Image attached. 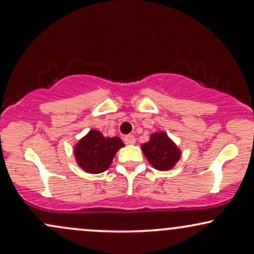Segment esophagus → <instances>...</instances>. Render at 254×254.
<instances>
[{"instance_id": "34e87169", "label": "esophagus", "mask_w": 254, "mask_h": 254, "mask_svg": "<svg viewBox=\"0 0 254 254\" xmlns=\"http://www.w3.org/2000/svg\"><path fill=\"white\" fill-rule=\"evenodd\" d=\"M124 141H125V143H127V144H135L136 138H135V136H133V135H127V136L124 137Z\"/></svg>"}]
</instances>
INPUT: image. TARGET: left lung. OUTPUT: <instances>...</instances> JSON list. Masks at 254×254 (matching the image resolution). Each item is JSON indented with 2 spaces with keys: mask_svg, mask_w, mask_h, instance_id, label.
Here are the masks:
<instances>
[{
  "mask_svg": "<svg viewBox=\"0 0 254 254\" xmlns=\"http://www.w3.org/2000/svg\"><path fill=\"white\" fill-rule=\"evenodd\" d=\"M145 159L157 171H170L182 156V150L165 131H156L141 145Z\"/></svg>",
  "mask_w": 254,
  "mask_h": 254,
  "instance_id": "obj_1",
  "label": "left lung"
}]
</instances>
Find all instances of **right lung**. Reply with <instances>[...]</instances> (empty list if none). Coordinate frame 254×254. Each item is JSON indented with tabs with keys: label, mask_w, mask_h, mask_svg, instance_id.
I'll return each instance as SVG.
<instances>
[{
	"label": "right lung",
	"mask_w": 254,
	"mask_h": 254,
	"mask_svg": "<svg viewBox=\"0 0 254 254\" xmlns=\"http://www.w3.org/2000/svg\"><path fill=\"white\" fill-rule=\"evenodd\" d=\"M124 145L119 137H105L100 131L92 129L74 145L75 160L78 167L87 173H103Z\"/></svg>",
	"instance_id": "right-lung-1"
}]
</instances>
